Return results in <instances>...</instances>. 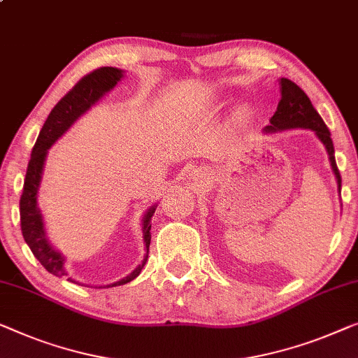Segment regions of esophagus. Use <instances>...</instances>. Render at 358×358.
Listing matches in <instances>:
<instances>
[{"mask_svg":"<svg viewBox=\"0 0 358 358\" xmlns=\"http://www.w3.org/2000/svg\"><path fill=\"white\" fill-rule=\"evenodd\" d=\"M201 176H199V173H194V179H200Z\"/></svg>","mask_w":358,"mask_h":358,"instance_id":"34e87169","label":"esophagus"}]
</instances>
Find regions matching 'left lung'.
Instances as JSON below:
<instances>
[{
  "mask_svg": "<svg viewBox=\"0 0 358 358\" xmlns=\"http://www.w3.org/2000/svg\"><path fill=\"white\" fill-rule=\"evenodd\" d=\"M279 90H281V100L278 103V110L273 117L269 119V126L263 129V134H276L291 129H310L318 137V141L324 145L328 153L331 169H333L338 190L341 194V174L334 158V145L331 141V132L318 111L315 110L310 98L292 80L279 79Z\"/></svg>",
  "mask_w": 358,
  "mask_h": 358,
  "instance_id": "obj_1",
  "label": "left lung"
}]
</instances>
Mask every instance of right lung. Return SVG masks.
<instances>
[{"mask_svg":"<svg viewBox=\"0 0 358 358\" xmlns=\"http://www.w3.org/2000/svg\"><path fill=\"white\" fill-rule=\"evenodd\" d=\"M122 69H117V67H100V69L90 72L84 79L77 82L74 89L67 93L64 98H61L58 105L51 110L48 119H46L38 134L37 142L34 145L32 155H30L27 174H25L24 180V190L22 195H20V229H22V236L30 247V250H32L35 258L43 265L46 271L58 278H67V281L71 282L77 281L72 279L66 271V257L58 248L53 247V243L50 242L48 236H46L43 215H41L38 206V189L41 178H43L46 155H48V150L53 147L55 142H58V138L63 137L69 131L72 124L82 115H85L108 92L115 89L117 82L122 80ZM155 210H157V203L150 206L142 217L145 255L141 265L134 269L131 274H127L126 278L106 284V286H98V289L122 286V284L131 282L132 279H136L141 274L148 258V247L150 241H152L150 229H152V216Z\"/></svg>","mask_w":358,"mask_h":358,"instance_id":"add662e5","label":"right lung"}]
</instances>
